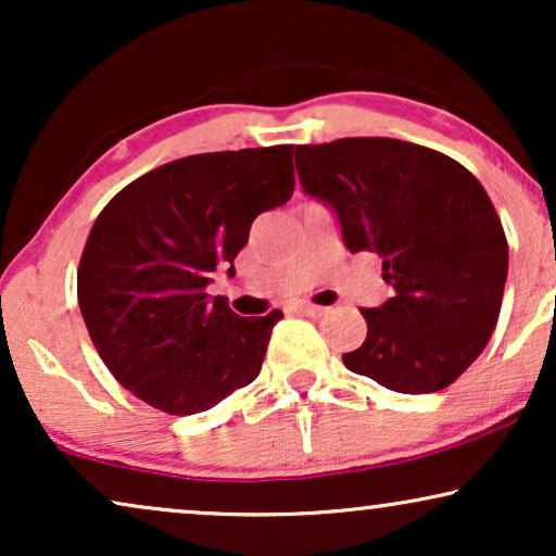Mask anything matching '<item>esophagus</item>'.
<instances>
[{"label": "esophagus", "mask_w": 556, "mask_h": 556, "mask_svg": "<svg viewBox=\"0 0 556 556\" xmlns=\"http://www.w3.org/2000/svg\"><path fill=\"white\" fill-rule=\"evenodd\" d=\"M295 311H299V314H306V316H324L326 314V308L316 306V303H299Z\"/></svg>", "instance_id": "1"}]
</instances>
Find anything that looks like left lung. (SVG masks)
Instances as JSON below:
<instances>
[{
  "instance_id": "left-lung-1",
  "label": "left lung",
  "mask_w": 556,
  "mask_h": 556,
  "mask_svg": "<svg viewBox=\"0 0 556 556\" xmlns=\"http://www.w3.org/2000/svg\"><path fill=\"white\" fill-rule=\"evenodd\" d=\"M303 192L337 212L352 253L382 257L394 288L362 308L367 339L341 356L387 390L453 384L496 329L508 242L473 174L435 149L400 139H339L295 149Z\"/></svg>"
}]
</instances>
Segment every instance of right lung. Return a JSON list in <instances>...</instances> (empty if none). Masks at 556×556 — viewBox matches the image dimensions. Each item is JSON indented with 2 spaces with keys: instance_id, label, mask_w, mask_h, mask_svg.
Listing matches in <instances>:
<instances>
[{
  "instance_id": "obj_1",
  "label": "right lung",
  "mask_w": 556,
  "mask_h": 556,
  "mask_svg": "<svg viewBox=\"0 0 556 556\" xmlns=\"http://www.w3.org/2000/svg\"><path fill=\"white\" fill-rule=\"evenodd\" d=\"M293 147L215 151L156 166L90 227L78 303L111 375L169 415L215 407L261 375L283 314L242 318L204 288L245 248L261 212L291 200Z\"/></svg>"
}]
</instances>
